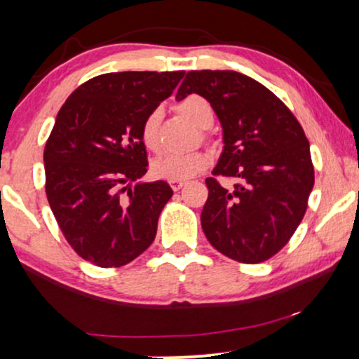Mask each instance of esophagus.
<instances>
[{
	"label": "esophagus",
	"instance_id": "obj_1",
	"mask_svg": "<svg viewBox=\"0 0 359 359\" xmlns=\"http://www.w3.org/2000/svg\"><path fill=\"white\" fill-rule=\"evenodd\" d=\"M168 184H170V187L174 189V191H180V189L185 185V180H170Z\"/></svg>",
	"mask_w": 359,
	"mask_h": 359
}]
</instances>
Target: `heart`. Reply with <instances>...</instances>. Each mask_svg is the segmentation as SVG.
<instances>
[{
    "mask_svg": "<svg viewBox=\"0 0 359 359\" xmlns=\"http://www.w3.org/2000/svg\"><path fill=\"white\" fill-rule=\"evenodd\" d=\"M177 111L182 116L191 121L197 128H209L212 125V108L204 97L201 96H187L177 104ZM162 113L158 109L151 111L145 118L142 125V140L143 143L156 150L158 148V126ZM208 165V155L203 151H189V154H165L160 155L158 158L151 163V172L158 179L167 180H187L204 170Z\"/></svg>",
    "mask_w": 359,
    "mask_h": 359,
    "instance_id": "1",
    "label": "heart"
}]
</instances>
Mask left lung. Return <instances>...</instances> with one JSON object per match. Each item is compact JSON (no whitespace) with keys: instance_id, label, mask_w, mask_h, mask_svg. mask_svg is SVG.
I'll return each instance as SVG.
<instances>
[{"instance_id":"8db88e82","label":"left lung","mask_w":359,"mask_h":359,"mask_svg":"<svg viewBox=\"0 0 359 359\" xmlns=\"http://www.w3.org/2000/svg\"><path fill=\"white\" fill-rule=\"evenodd\" d=\"M199 94L222 126L214 175L236 177L233 189L205 179L201 224L219 253L241 263L265 262L287 245L314 187V165L302 126L282 101L245 74L191 71L177 101Z\"/></svg>"}]
</instances>
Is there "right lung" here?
<instances>
[{
	"mask_svg": "<svg viewBox=\"0 0 359 359\" xmlns=\"http://www.w3.org/2000/svg\"><path fill=\"white\" fill-rule=\"evenodd\" d=\"M184 74H102L57 114L43 151L45 192L69 245L101 269L133 262L155 240L174 191L163 180L130 184L147 174L143 121Z\"/></svg>",
	"mask_w": 359,
	"mask_h": 359,
	"instance_id": "1",
	"label": "right lung"
}]
</instances>
